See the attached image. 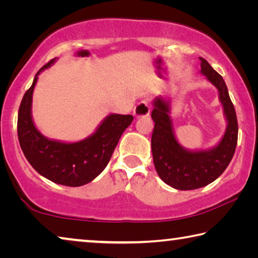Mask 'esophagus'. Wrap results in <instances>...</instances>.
I'll list each match as a JSON object with an SVG mask.
<instances>
[{"instance_id":"esophagus-1","label":"esophagus","mask_w":258,"mask_h":258,"mask_svg":"<svg viewBox=\"0 0 258 258\" xmlns=\"http://www.w3.org/2000/svg\"><path fill=\"white\" fill-rule=\"evenodd\" d=\"M133 113H134V116H137V117L149 116V113H150L149 103H148L147 101L139 102L137 106H135L134 110H133Z\"/></svg>"}]
</instances>
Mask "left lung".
Segmentation results:
<instances>
[{
  "label": "left lung",
  "mask_w": 258,
  "mask_h": 258,
  "mask_svg": "<svg viewBox=\"0 0 258 258\" xmlns=\"http://www.w3.org/2000/svg\"><path fill=\"white\" fill-rule=\"evenodd\" d=\"M202 73L215 85L228 120L223 139L207 151H187L178 145L174 137L169 104L163 98L154 101L151 118L155 126L151 137L152 158L156 171L166 184L177 190H194L215 181L228 167L234 155L238 141V120L225 82L214 71L208 61L200 58Z\"/></svg>",
  "instance_id": "obj_1"
}]
</instances>
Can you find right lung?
I'll return each instance as SVG.
<instances>
[{"label": "right lung", "instance_id": "obj_1", "mask_svg": "<svg viewBox=\"0 0 258 258\" xmlns=\"http://www.w3.org/2000/svg\"><path fill=\"white\" fill-rule=\"evenodd\" d=\"M53 61L50 60L37 72L32 86L24 94L18 111V139L26 159L42 176L58 184L81 186L94 180L106 168L133 116L111 113L93 135L80 142L62 143L43 137L32 119V95L38 74Z\"/></svg>", "mask_w": 258, "mask_h": 258}]
</instances>
